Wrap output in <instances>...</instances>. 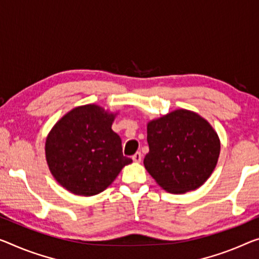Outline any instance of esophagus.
<instances>
[{
	"instance_id": "1",
	"label": "esophagus",
	"mask_w": 259,
	"mask_h": 259,
	"mask_svg": "<svg viewBox=\"0 0 259 259\" xmlns=\"http://www.w3.org/2000/svg\"><path fill=\"white\" fill-rule=\"evenodd\" d=\"M141 158H142V154L140 153V152H137L135 153L133 156H132V160L134 161V162H137V163H139V162H141Z\"/></svg>"
}]
</instances>
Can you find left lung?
Segmentation results:
<instances>
[{
    "label": "left lung",
    "mask_w": 259,
    "mask_h": 259,
    "mask_svg": "<svg viewBox=\"0 0 259 259\" xmlns=\"http://www.w3.org/2000/svg\"><path fill=\"white\" fill-rule=\"evenodd\" d=\"M149 153L143 164L170 193H185L204 184L215 169L220 139L207 120L192 111L175 110L147 124Z\"/></svg>",
    "instance_id": "1"
}]
</instances>
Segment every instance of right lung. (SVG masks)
Here are the masks:
<instances>
[{"label":"right lung","mask_w":259,"mask_h":259,"mask_svg":"<svg viewBox=\"0 0 259 259\" xmlns=\"http://www.w3.org/2000/svg\"><path fill=\"white\" fill-rule=\"evenodd\" d=\"M116 113L96 104L77 106L53 126L45 143L51 174L62 188L77 196L98 194L125 165L121 139L112 131Z\"/></svg>","instance_id":"1"}]
</instances>
